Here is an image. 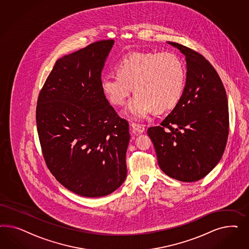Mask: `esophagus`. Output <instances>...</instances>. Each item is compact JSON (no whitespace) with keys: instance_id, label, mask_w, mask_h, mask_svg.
I'll return each mask as SVG.
<instances>
[{"instance_id":"obj_1","label":"esophagus","mask_w":249,"mask_h":249,"mask_svg":"<svg viewBox=\"0 0 249 249\" xmlns=\"http://www.w3.org/2000/svg\"><path fill=\"white\" fill-rule=\"evenodd\" d=\"M130 127L132 128V130H134V131L138 132V133H142L144 130H145V127H144L143 125L137 124V123H131Z\"/></svg>"}]
</instances>
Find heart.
<instances>
[{"mask_svg":"<svg viewBox=\"0 0 249 249\" xmlns=\"http://www.w3.org/2000/svg\"><path fill=\"white\" fill-rule=\"evenodd\" d=\"M118 75H105L100 87L114 106L123 105L133 90L126 112L136 120L148 118L155 109L173 108L181 98L185 69L181 58L172 52H132L117 67Z\"/></svg>","mask_w":249,"mask_h":249,"instance_id":"heart-1","label":"heart"}]
</instances>
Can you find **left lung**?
<instances>
[{"label":"left lung","instance_id":"8db88e82","mask_svg":"<svg viewBox=\"0 0 249 249\" xmlns=\"http://www.w3.org/2000/svg\"><path fill=\"white\" fill-rule=\"evenodd\" d=\"M185 55L186 82L180 100L160 126L148 128L158 164L168 176L191 182L203 179L226 149L229 114L226 89L201 53L168 42Z\"/></svg>","mask_w":249,"mask_h":249}]
</instances>
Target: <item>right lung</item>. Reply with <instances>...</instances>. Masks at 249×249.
I'll use <instances>...</instances> for the list:
<instances>
[{
    "label": "right lung",
    "instance_id": "1",
    "mask_svg": "<svg viewBox=\"0 0 249 249\" xmlns=\"http://www.w3.org/2000/svg\"><path fill=\"white\" fill-rule=\"evenodd\" d=\"M114 40H102L55 62L40 91L38 136L45 163L78 196L102 197L127 176L128 123L102 92L101 72Z\"/></svg>",
    "mask_w": 249,
    "mask_h": 249
}]
</instances>
